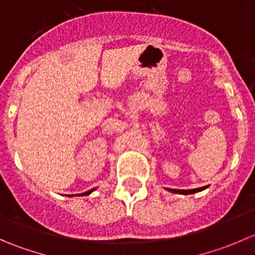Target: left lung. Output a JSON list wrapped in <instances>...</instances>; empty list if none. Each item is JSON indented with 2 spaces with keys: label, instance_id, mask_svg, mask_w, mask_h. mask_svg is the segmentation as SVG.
<instances>
[{
  "label": "left lung",
  "instance_id": "1",
  "mask_svg": "<svg viewBox=\"0 0 255 255\" xmlns=\"http://www.w3.org/2000/svg\"><path fill=\"white\" fill-rule=\"evenodd\" d=\"M208 186H204V187H199V189H191V190H176V189H168L170 192H174V194H182V195H190V194H195V192L202 191V190L207 189Z\"/></svg>",
  "mask_w": 255,
  "mask_h": 255
}]
</instances>
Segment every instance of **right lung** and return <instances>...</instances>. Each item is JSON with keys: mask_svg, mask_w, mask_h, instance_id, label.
<instances>
[{"mask_svg": "<svg viewBox=\"0 0 255 255\" xmlns=\"http://www.w3.org/2000/svg\"><path fill=\"white\" fill-rule=\"evenodd\" d=\"M95 190H96V189H91V190H89V191L84 192V194H79V195H78V196H85V195H90V194H91V192H92V191H95Z\"/></svg>", "mask_w": 255, "mask_h": 255, "instance_id": "add662e5", "label": "right lung"}]
</instances>
